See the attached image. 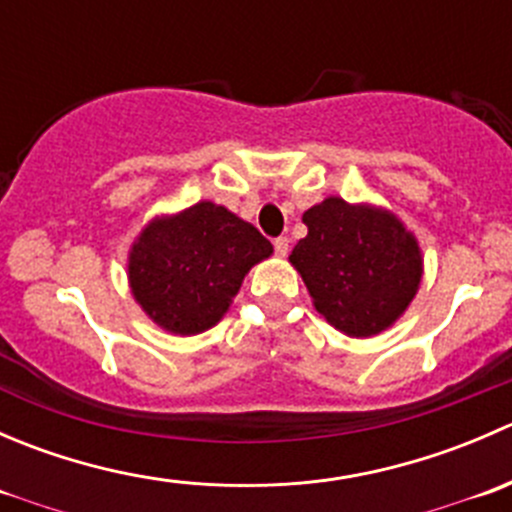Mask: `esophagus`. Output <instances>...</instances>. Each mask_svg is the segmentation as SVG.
Masks as SVG:
<instances>
[{
    "instance_id": "obj_1",
    "label": "esophagus",
    "mask_w": 512,
    "mask_h": 512,
    "mask_svg": "<svg viewBox=\"0 0 512 512\" xmlns=\"http://www.w3.org/2000/svg\"><path fill=\"white\" fill-rule=\"evenodd\" d=\"M272 245H275L277 257H285L289 252V237H275V242H272Z\"/></svg>"
}]
</instances>
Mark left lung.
<instances>
[{
  "label": "left lung",
  "instance_id": "obj_1",
  "mask_svg": "<svg viewBox=\"0 0 512 512\" xmlns=\"http://www.w3.org/2000/svg\"><path fill=\"white\" fill-rule=\"evenodd\" d=\"M307 237L289 262L317 312L349 337H371L394 324L421 282V252L391 213L327 198L304 213Z\"/></svg>",
  "mask_w": 512,
  "mask_h": 512
}]
</instances>
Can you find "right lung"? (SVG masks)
<instances>
[{
  "instance_id": "add662e5",
  "label": "right lung",
  "mask_w": 512,
  "mask_h": 512,
  "mask_svg": "<svg viewBox=\"0 0 512 512\" xmlns=\"http://www.w3.org/2000/svg\"><path fill=\"white\" fill-rule=\"evenodd\" d=\"M270 240L223 205L198 203L175 218L153 220L128 260L133 297L148 317L175 334L220 322Z\"/></svg>"
}]
</instances>
